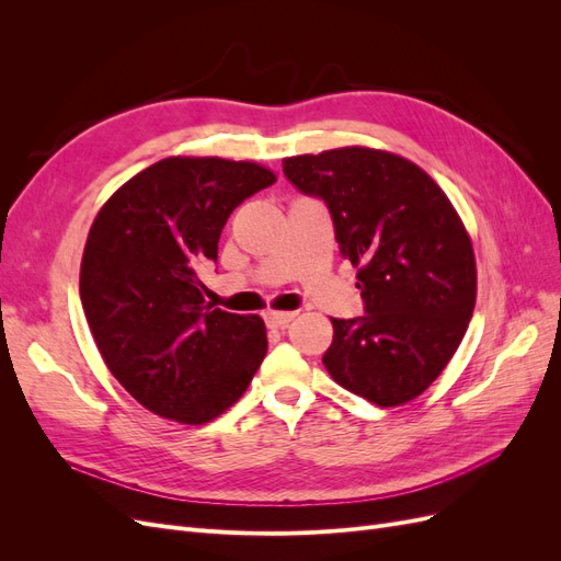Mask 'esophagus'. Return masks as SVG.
<instances>
[{"label":"esophagus","mask_w":561,"mask_h":561,"mask_svg":"<svg viewBox=\"0 0 561 561\" xmlns=\"http://www.w3.org/2000/svg\"><path fill=\"white\" fill-rule=\"evenodd\" d=\"M293 318H295V311H268L266 313V325L278 330V328H285Z\"/></svg>","instance_id":"esophagus-1"}]
</instances>
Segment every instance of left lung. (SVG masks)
<instances>
[{"mask_svg": "<svg viewBox=\"0 0 561 561\" xmlns=\"http://www.w3.org/2000/svg\"><path fill=\"white\" fill-rule=\"evenodd\" d=\"M283 173L328 203L365 299V316L332 318L322 365L379 407L419 398L461 344L478 297L472 241L451 201L410 159L358 145L283 159Z\"/></svg>", "mask_w": 561, "mask_h": 561, "instance_id": "left-lung-1", "label": "left lung"}]
</instances>
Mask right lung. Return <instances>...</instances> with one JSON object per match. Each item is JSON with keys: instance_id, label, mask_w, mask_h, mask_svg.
<instances>
[{"instance_id": "right-lung-1", "label": "right lung", "mask_w": 561, "mask_h": 561, "mask_svg": "<svg viewBox=\"0 0 561 561\" xmlns=\"http://www.w3.org/2000/svg\"><path fill=\"white\" fill-rule=\"evenodd\" d=\"M276 182L254 161L168 157L105 201L79 295L107 369L149 412L190 426L225 414L266 355L260 316L215 309L196 268L236 206Z\"/></svg>"}]
</instances>
